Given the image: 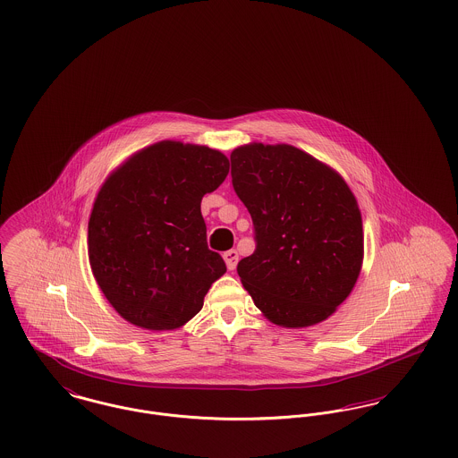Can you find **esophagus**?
<instances>
[{
  "label": "esophagus",
  "instance_id": "34e87169",
  "mask_svg": "<svg viewBox=\"0 0 458 458\" xmlns=\"http://www.w3.org/2000/svg\"><path fill=\"white\" fill-rule=\"evenodd\" d=\"M223 259L226 262V267H228V269H235V267H237V262H239V252H237L235 249L226 250V252L223 254Z\"/></svg>",
  "mask_w": 458,
  "mask_h": 458
}]
</instances>
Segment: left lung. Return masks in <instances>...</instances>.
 I'll use <instances>...</instances> for the list:
<instances>
[{
    "label": "left lung",
    "instance_id": "1",
    "mask_svg": "<svg viewBox=\"0 0 458 458\" xmlns=\"http://www.w3.org/2000/svg\"><path fill=\"white\" fill-rule=\"evenodd\" d=\"M232 183L254 225L256 250L237 266L258 309L275 325L325 321L359 278L364 237L344 178L286 144H249L232 156Z\"/></svg>",
    "mask_w": 458,
    "mask_h": 458
}]
</instances>
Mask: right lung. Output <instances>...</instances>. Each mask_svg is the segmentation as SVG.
<instances>
[{"instance_id":"right-lung-1","label":"right lung","mask_w":458,"mask_h":458,"mask_svg":"<svg viewBox=\"0 0 458 458\" xmlns=\"http://www.w3.org/2000/svg\"><path fill=\"white\" fill-rule=\"evenodd\" d=\"M226 174L225 154L165 140L133 154L101 187L89 219V261L123 319L174 329L202 309L226 266L208 247L200 200Z\"/></svg>"}]
</instances>
